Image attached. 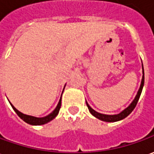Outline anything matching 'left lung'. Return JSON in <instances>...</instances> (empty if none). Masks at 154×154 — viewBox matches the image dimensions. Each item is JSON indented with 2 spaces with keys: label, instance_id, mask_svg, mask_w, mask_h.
I'll return each instance as SVG.
<instances>
[{
  "label": "left lung",
  "instance_id": "obj_1",
  "mask_svg": "<svg viewBox=\"0 0 154 154\" xmlns=\"http://www.w3.org/2000/svg\"><path fill=\"white\" fill-rule=\"evenodd\" d=\"M142 67H143V78H142V82H141L140 88H139V90L137 91V95H136V97H135L134 100L132 102V103L130 104L128 107H127V108H125L124 110L122 111V112H121L120 113H118V114L106 115V114H102V113H99V112H96L95 110H93L92 107L88 105V103H87V101H86L87 106H88V110H89V112L92 113V115H93L95 118H98V119L102 120V121H104V122H118V121H120V120H122V119H123V118H125L126 117H128V115L133 112V109L135 108V107H136L137 102H138V99H139V97H140L141 92H142V90H143V85H144V71H143V66H142Z\"/></svg>",
  "mask_w": 154,
  "mask_h": 154
}]
</instances>
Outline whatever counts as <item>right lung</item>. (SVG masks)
<instances>
[{"instance_id":"1","label":"right lung","mask_w":154,"mask_h":154,"mask_svg":"<svg viewBox=\"0 0 154 154\" xmlns=\"http://www.w3.org/2000/svg\"><path fill=\"white\" fill-rule=\"evenodd\" d=\"M61 101H62V97H61V99L59 101L57 106V107L53 110V112H51L50 114L47 115L46 117H43V118H36V117H33V116L24 114V113H22V112H19V111L17 110V108L14 107L11 103H11V107H12V108L14 109V111L17 112V114L18 115L24 122H26V123H28V124H31V125H42V124H46L47 122H49L50 121H51L52 119H54V118L57 117V115L58 114L59 110H60V108H61Z\"/></svg>"}]
</instances>
